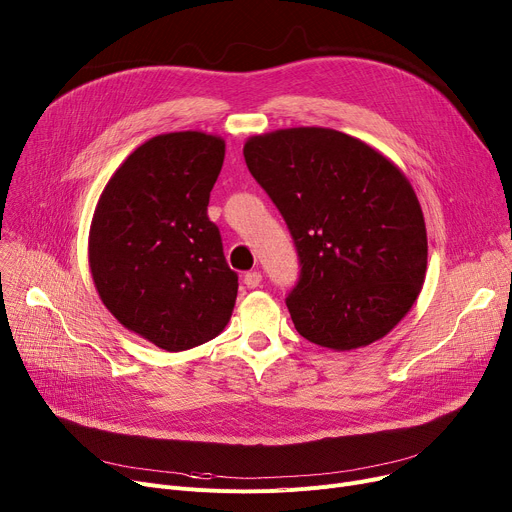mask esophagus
Here are the masks:
<instances>
[{
    "label": "esophagus",
    "mask_w": 512,
    "mask_h": 512,
    "mask_svg": "<svg viewBox=\"0 0 512 512\" xmlns=\"http://www.w3.org/2000/svg\"><path fill=\"white\" fill-rule=\"evenodd\" d=\"M242 282H245L249 288H257L261 284V274L259 272H247L245 278H242Z\"/></svg>",
    "instance_id": "34e87169"
}]
</instances>
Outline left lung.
Returning a JSON list of instances; mask_svg holds the SVG:
<instances>
[{
	"mask_svg": "<svg viewBox=\"0 0 512 512\" xmlns=\"http://www.w3.org/2000/svg\"><path fill=\"white\" fill-rule=\"evenodd\" d=\"M242 153L301 259L286 299L297 332L332 351L384 338L411 311L427 270L409 178L378 149L321 126L257 134Z\"/></svg>",
	"mask_w": 512,
	"mask_h": 512,
	"instance_id": "left-lung-1",
	"label": "left lung"
}]
</instances>
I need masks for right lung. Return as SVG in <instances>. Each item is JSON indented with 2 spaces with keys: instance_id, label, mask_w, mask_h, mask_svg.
<instances>
[{
  "instance_id": "add662e5",
  "label": "right lung",
  "mask_w": 512,
  "mask_h": 512,
  "mask_svg": "<svg viewBox=\"0 0 512 512\" xmlns=\"http://www.w3.org/2000/svg\"><path fill=\"white\" fill-rule=\"evenodd\" d=\"M224 155L218 134H157L122 161L93 213L89 267L101 303L170 353L218 336L236 303L238 276L207 218Z\"/></svg>"
}]
</instances>
